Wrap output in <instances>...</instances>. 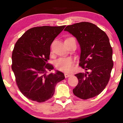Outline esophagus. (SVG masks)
<instances>
[{
  "mask_svg": "<svg viewBox=\"0 0 123 123\" xmlns=\"http://www.w3.org/2000/svg\"><path fill=\"white\" fill-rule=\"evenodd\" d=\"M71 74H68V73H65L64 74V76H65V78H68V77H70Z\"/></svg>",
  "mask_w": 123,
  "mask_h": 123,
  "instance_id": "esophagus-1",
  "label": "esophagus"
}]
</instances>
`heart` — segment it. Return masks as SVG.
<instances>
[{"instance_id":"obj_1","label":"heart","mask_w":123,"mask_h":123,"mask_svg":"<svg viewBox=\"0 0 123 123\" xmlns=\"http://www.w3.org/2000/svg\"><path fill=\"white\" fill-rule=\"evenodd\" d=\"M73 61L68 58H61L55 62V66L57 69L62 72H69L73 69Z\"/></svg>"}]
</instances>
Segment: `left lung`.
Listing matches in <instances>:
<instances>
[{"mask_svg":"<svg viewBox=\"0 0 123 123\" xmlns=\"http://www.w3.org/2000/svg\"><path fill=\"white\" fill-rule=\"evenodd\" d=\"M75 37L81 49L80 65L86 73L75 74L78 83L74 95L83 100L98 95L106 86L113 67L112 49L107 35L93 23L82 22L64 29Z\"/></svg>","mask_w":123,"mask_h":123,"instance_id":"obj_1","label":"left lung"}]
</instances>
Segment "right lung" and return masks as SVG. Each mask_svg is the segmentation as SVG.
<instances>
[{"instance_id": "right-lung-1", "label": "right lung", "mask_w": 123, "mask_h": 123, "mask_svg": "<svg viewBox=\"0 0 123 123\" xmlns=\"http://www.w3.org/2000/svg\"><path fill=\"white\" fill-rule=\"evenodd\" d=\"M65 26L35 27L28 30L16 42L12 55V69L17 85L29 100L43 102L51 98L55 86L64 80L58 71L47 75L54 69L48 63L50 46Z\"/></svg>"}]
</instances>
